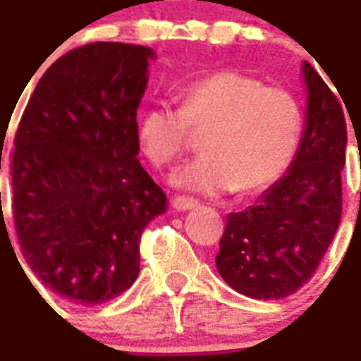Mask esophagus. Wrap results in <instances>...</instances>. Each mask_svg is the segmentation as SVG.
<instances>
[{
    "mask_svg": "<svg viewBox=\"0 0 361 361\" xmlns=\"http://www.w3.org/2000/svg\"><path fill=\"white\" fill-rule=\"evenodd\" d=\"M171 205L175 211H190V209L197 207V201L190 200V197H183V195H177V197L171 201Z\"/></svg>",
    "mask_w": 361,
    "mask_h": 361,
    "instance_id": "obj_1",
    "label": "esophagus"
}]
</instances>
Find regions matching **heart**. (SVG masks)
<instances>
[{
	"label": "heart",
	"instance_id": "1",
	"mask_svg": "<svg viewBox=\"0 0 361 361\" xmlns=\"http://www.w3.org/2000/svg\"><path fill=\"white\" fill-rule=\"evenodd\" d=\"M183 107L156 102L137 122V142L156 167L169 166L192 130H207L203 154L173 173L178 188L222 194L258 192L281 177L303 131L298 97L281 86L224 69L183 86Z\"/></svg>",
	"mask_w": 361,
	"mask_h": 361
}]
</instances>
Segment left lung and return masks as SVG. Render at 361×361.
<instances>
[{
    "mask_svg": "<svg viewBox=\"0 0 361 361\" xmlns=\"http://www.w3.org/2000/svg\"><path fill=\"white\" fill-rule=\"evenodd\" d=\"M305 126L288 171L254 205L226 216L220 276L252 300H281L317 271L341 220L346 124L341 103L309 61Z\"/></svg>",
    "mask_w": 361,
    "mask_h": 361,
    "instance_id": "obj_1",
    "label": "left lung"
}]
</instances>
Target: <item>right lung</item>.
<instances>
[{"label": "right lung", "instance_id": "add662e5", "mask_svg": "<svg viewBox=\"0 0 361 361\" xmlns=\"http://www.w3.org/2000/svg\"><path fill=\"white\" fill-rule=\"evenodd\" d=\"M154 58L124 43L67 52L44 71L16 131L22 254L44 286L77 305L107 303L135 282L142 230L167 209L137 160V109Z\"/></svg>", "mask_w": 361, "mask_h": 361}]
</instances>
